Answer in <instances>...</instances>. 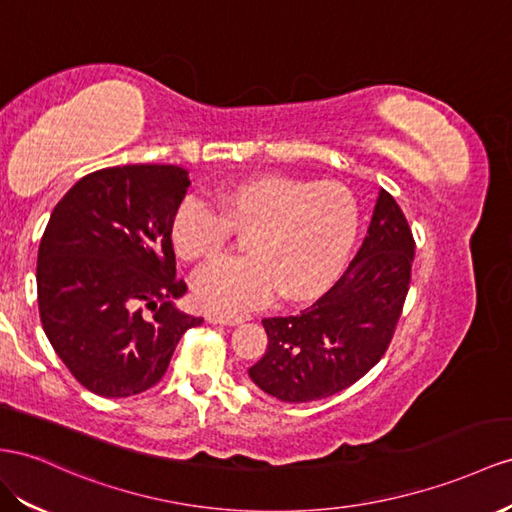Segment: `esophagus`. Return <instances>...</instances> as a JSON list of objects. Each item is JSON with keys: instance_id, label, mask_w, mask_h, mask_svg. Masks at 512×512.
I'll list each match as a JSON object with an SVG mask.
<instances>
[{"instance_id": "1", "label": "esophagus", "mask_w": 512, "mask_h": 512, "mask_svg": "<svg viewBox=\"0 0 512 512\" xmlns=\"http://www.w3.org/2000/svg\"><path fill=\"white\" fill-rule=\"evenodd\" d=\"M205 318L209 324H222V326H235L244 322L242 316H218V313H207Z\"/></svg>"}]
</instances>
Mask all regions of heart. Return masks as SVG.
Listing matches in <instances>:
<instances>
[{
  "label": "heart",
  "mask_w": 512,
  "mask_h": 512,
  "mask_svg": "<svg viewBox=\"0 0 512 512\" xmlns=\"http://www.w3.org/2000/svg\"><path fill=\"white\" fill-rule=\"evenodd\" d=\"M218 210L199 196L173 218V244L186 261L225 251L233 231L246 233L248 257L225 259L196 274L194 298L218 313L264 305L279 292L307 300L331 283L359 225L357 201L337 183L287 175L248 177L216 192Z\"/></svg>",
  "instance_id": "1"
}]
</instances>
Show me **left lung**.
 Listing matches in <instances>:
<instances>
[{"mask_svg": "<svg viewBox=\"0 0 512 512\" xmlns=\"http://www.w3.org/2000/svg\"><path fill=\"white\" fill-rule=\"evenodd\" d=\"M415 238L396 199L378 196L368 235L329 290L296 316L264 318L268 350L248 376L283 402L355 385L383 359L411 285Z\"/></svg>", "mask_w": 512, "mask_h": 512, "instance_id": "8db88e82", "label": "left lung"}]
</instances>
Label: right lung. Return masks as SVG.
Here are the masks:
<instances>
[{
    "mask_svg": "<svg viewBox=\"0 0 512 512\" xmlns=\"http://www.w3.org/2000/svg\"><path fill=\"white\" fill-rule=\"evenodd\" d=\"M190 186L173 164L112 166L62 196L38 248L45 335L75 381L127 398L162 381L181 335L203 318L173 307V218Z\"/></svg>",
    "mask_w": 512,
    "mask_h": 512,
    "instance_id": "1",
    "label": "right lung"
}]
</instances>
